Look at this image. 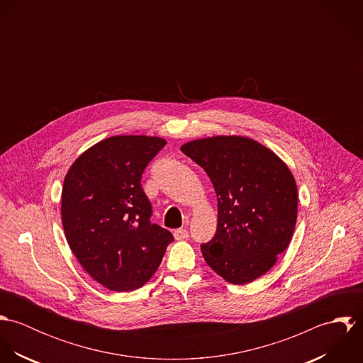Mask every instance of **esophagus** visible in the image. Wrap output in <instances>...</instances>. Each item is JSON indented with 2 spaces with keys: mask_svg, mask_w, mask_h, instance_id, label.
<instances>
[{
  "mask_svg": "<svg viewBox=\"0 0 363 363\" xmlns=\"http://www.w3.org/2000/svg\"><path fill=\"white\" fill-rule=\"evenodd\" d=\"M173 236H174L176 240H184V239L189 238V230H186V229H176Z\"/></svg>",
  "mask_w": 363,
  "mask_h": 363,
  "instance_id": "esophagus-1",
  "label": "esophagus"
}]
</instances>
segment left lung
Segmentation results:
<instances>
[{
	"mask_svg": "<svg viewBox=\"0 0 363 363\" xmlns=\"http://www.w3.org/2000/svg\"><path fill=\"white\" fill-rule=\"evenodd\" d=\"M207 172L218 200L213 238L201 245L208 265L225 281L249 284L286 250L298 216L289 167L271 150L240 135H216L180 147Z\"/></svg>",
	"mask_w": 363,
	"mask_h": 363,
	"instance_id": "obj_1",
	"label": "left lung"
}]
</instances>
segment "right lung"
Wrapping results in <instances>:
<instances>
[{"instance_id":"add662e5","label":"right lung","mask_w":363,"mask_h":363,"mask_svg":"<svg viewBox=\"0 0 363 363\" xmlns=\"http://www.w3.org/2000/svg\"><path fill=\"white\" fill-rule=\"evenodd\" d=\"M166 145L159 137L114 135L72 163L61 193L67 242L84 269L114 292H130L155 274L173 235L151 222L141 187L148 163Z\"/></svg>"}]
</instances>
